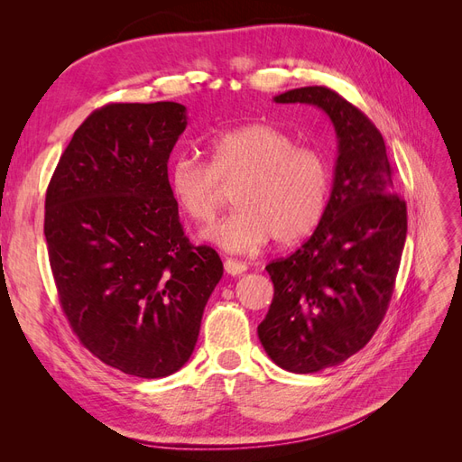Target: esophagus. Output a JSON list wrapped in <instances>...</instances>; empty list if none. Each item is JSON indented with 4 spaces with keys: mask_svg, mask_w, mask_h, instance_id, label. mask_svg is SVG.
<instances>
[{
    "mask_svg": "<svg viewBox=\"0 0 462 462\" xmlns=\"http://www.w3.org/2000/svg\"><path fill=\"white\" fill-rule=\"evenodd\" d=\"M226 272L229 273V275H241V273H245L246 272V263L245 262H239V260H235V258H227L226 260Z\"/></svg>",
    "mask_w": 462,
    "mask_h": 462,
    "instance_id": "esophagus-1",
    "label": "esophagus"
}]
</instances>
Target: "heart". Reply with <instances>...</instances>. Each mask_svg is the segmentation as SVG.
<instances>
[{
  "label": "heart",
  "mask_w": 462,
  "mask_h": 462,
  "mask_svg": "<svg viewBox=\"0 0 462 462\" xmlns=\"http://www.w3.org/2000/svg\"><path fill=\"white\" fill-rule=\"evenodd\" d=\"M209 163L179 153L167 170V189L180 214L197 223L212 221L235 185L239 206L202 233L227 253H254L273 236L292 245L312 235L324 219L331 173L314 148L297 146L287 131L270 123H250L217 133L208 143Z\"/></svg>",
  "instance_id": "b5f03b06"
}]
</instances>
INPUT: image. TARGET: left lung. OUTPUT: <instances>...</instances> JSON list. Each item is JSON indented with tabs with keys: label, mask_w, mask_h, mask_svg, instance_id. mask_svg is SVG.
Segmentation results:
<instances>
[{
	"label": "left lung",
	"mask_w": 462,
	"mask_h": 462,
	"mask_svg": "<svg viewBox=\"0 0 462 462\" xmlns=\"http://www.w3.org/2000/svg\"><path fill=\"white\" fill-rule=\"evenodd\" d=\"M275 104L316 106L337 136L324 219L289 258L265 265L273 300L258 326L279 368L314 374L365 346L382 324L407 239V204L393 185L382 133L326 87H304Z\"/></svg>",
	"instance_id": "left-lung-1"
}]
</instances>
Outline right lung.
<instances>
[{
    "mask_svg": "<svg viewBox=\"0 0 462 462\" xmlns=\"http://www.w3.org/2000/svg\"><path fill=\"white\" fill-rule=\"evenodd\" d=\"M187 119L175 102L96 109L46 192L44 235L69 324L107 366L148 380L187 365L223 275L214 248L189 243L167 189Z\"/></svg>",
    "mask_w": 462,
    "mask_h": 462,
    "instance_id": "1",
    "label": "right lung"
}]
</instances>
